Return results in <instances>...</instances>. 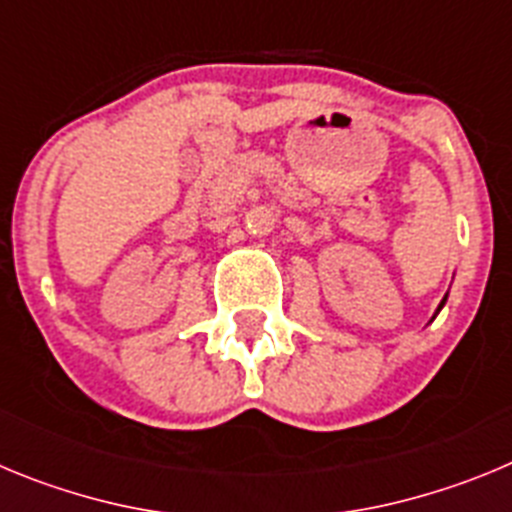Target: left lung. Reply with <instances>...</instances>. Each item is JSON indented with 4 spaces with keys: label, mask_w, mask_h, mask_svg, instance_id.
Wrapping results in <instances>:
<instances>
[{
    "label": "left lung",
    "mask_w": 512,
    "mask_h": 512,
    "mask_svg": "<svg viewBox=\"0 0 512 512\" xmlns=\"http://www.w3.org/2000/svg\"><path fill=\"white\" fill-rule=\"evenodd\" d=\"M446 297H449V295H446ZM446 297H443V300H441V305H438V310H436V315H438V312H441V307H443V305H446ZM436 315H433V318H436Z\"/></svg>",
    "instance_id": "8db88e82"
}]
</instances>
